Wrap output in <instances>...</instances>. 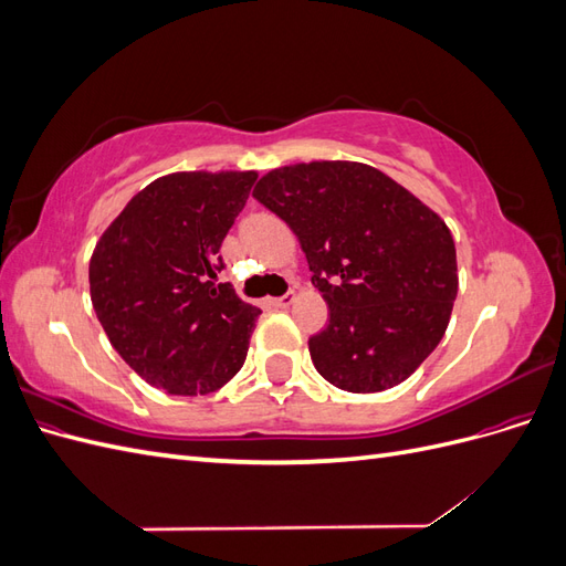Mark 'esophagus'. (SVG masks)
Returning <instances> with one entry per match:
<instances>
[{
	"label": "esophagus",
	"mask_w": 566,
	"mask_h": 566,
	"mask_svg": "<svg viewBox=\"0 0 566 566\" xmlns=\"http://www.w3.org/2000/svg\"><path fill=\"white\" fill-rule=\"evenodd\" d=\"M293 300H295L293 293H285V295L276 297V300H271V306H276V310H287V306L293 304Z\"/></svg>",
	"instance_id": "34e87169"
}]
</instances>
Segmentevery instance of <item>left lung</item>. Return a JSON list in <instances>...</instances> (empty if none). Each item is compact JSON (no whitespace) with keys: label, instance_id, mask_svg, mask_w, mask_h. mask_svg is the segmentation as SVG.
<instances>
[{"label":"left lung","instance_id":"8db88e82","mask_svg":"<svg viewBox=\"0 0 566 566\" xmlns=\"http://www.w3.org/2000/svg\"><path fill=\"white\" fill-rule=\"evenodd\" d=\"M252 196L293 229L328 302V325L310 337L316 370L354 394L403 382L451 318L458 266L449 227L361 163L273 169Z\"/></svg>","mask_w":566,"mask_h":566}]
</instances>
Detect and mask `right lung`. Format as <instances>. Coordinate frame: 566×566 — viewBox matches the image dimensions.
I'll return each mask as SVG.
<instances>
[{
    "instance_id": "add662e5",
    "label": "right lung",
    "mask_w": 566,
    "mask_h": 566,
    "mask_svg": "<svg viewBox=\"0 0 566 566\" xmlns=\"http://www.w3.org/2000/svg\"><path fill=\"white\" fill-rule=\"evenodd\" d=\"M254 172H177L148 184L101 235L90 262L94 312L115 352L177 397L224 387L243 368L262 312L219 283V248Z\"/></svg>"
}]
</instances>
